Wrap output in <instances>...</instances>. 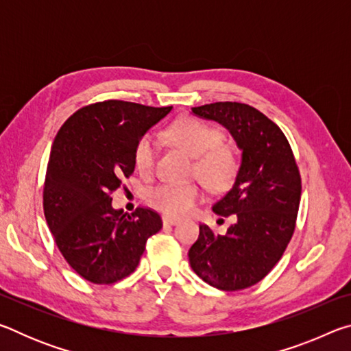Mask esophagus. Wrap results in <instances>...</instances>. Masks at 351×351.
I'll return each mask as SVG.
<instances>
[{
  "instance_id": "1",
  "label": "esophagus",
  "mask_w": 351,
  "mask_h": 351,
  "mask_svg": "<svg viewBox=\"0 0 351 351\" xmlns=\"http://www.w3.org/2000/svg\"><path fill=\"white\" fill-rule=\"evenodd\" d=\"M162 223H164V226H175V224L180 223V219L173 218V217H169V215H164L162 217Z\"/></svg>"
}]
</instances>
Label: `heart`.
<instances>
[{
	"label": "heart",
	"instance_id": "heart-1",
	"mask_svg": "<svg viewBox=\"0 0 351 351\" xmlns=\"http://www.w3.org/2000/svg\"><path fill=\"white\" fill-rule=\"evenodd\" d=\"M167 138L176 147L195 156L192 175L210 190H224L239 175L240 161L237 152L230 145L223 144V134L215 127L182 116L178 117L165 130ZM134 165L141 173H152L156 164V142L152 134L141 136L134 145ZM203 198V190L198 184L173 186L161 184L148 190L147 203L167 215L181 217L193 209Z\"/></svg>",
	"mask_w": 351,
	"mask_h": 351
}]
</instances>
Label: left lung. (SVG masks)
I'll use <instances>...</instances> for the list:
<instances>
[{"label": "left lung", "instance_id": "1", "mask_svg": "<svg viewBox=\"0 0 351 351\" xmlns=\"http://www.w3.org/2000/svg\"><path fill=\"white\" fill-rule=\"evenodd\" d=\"M221 123L241 150L232 189L213 204L217 215H234L226 235L199 224V237L189 251L195 274L210 287L240 291L269 274L295 229L302 180L287 136L254 106L215 102L192 108Z\"/></svg>", "mask_w": 351, "mask_h": 351}]
</instances>
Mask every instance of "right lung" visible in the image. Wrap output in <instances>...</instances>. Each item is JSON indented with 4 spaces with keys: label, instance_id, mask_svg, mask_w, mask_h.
Returning a JSON list of instances; mask_svg holds the SVG:
<instances>
[{
    "label": "right lung",
    "instance_id": "obj_1",
    "mask_svg": "<svg viewBox=\"0 0 351 351\" xmlns=\"http://www.w3.org/2000/svg\"><path fill=\"white\" fill-rule=\"evenodd\" d=\"M171 111L105 100L77 110L54 139L43 189L46 223L71 268L96 285L138 268L162 219L148 207L116 210L110 195L134 171V145Z\"/></svg>",
    "mask_w": 351,
    "mask_h": 351
}]
</instances>
